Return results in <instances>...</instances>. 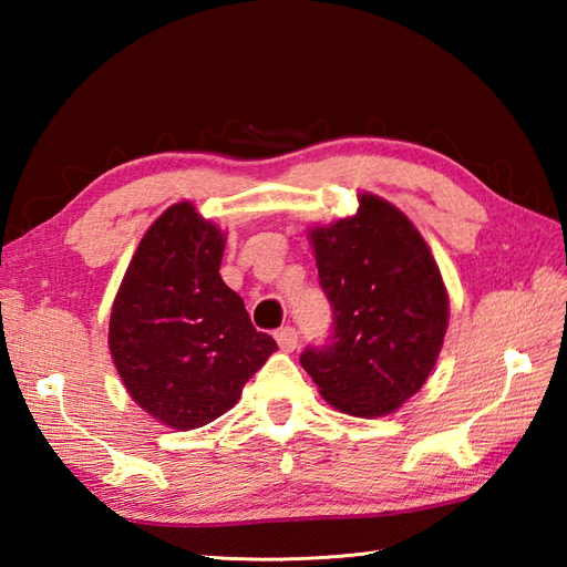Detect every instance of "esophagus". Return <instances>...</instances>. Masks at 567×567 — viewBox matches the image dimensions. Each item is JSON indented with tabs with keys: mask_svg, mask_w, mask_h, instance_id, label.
<instances>
[{
	"mask_svg": "<svg viewBox=\"0 0 567 567\" xmlns=\"http://www.w3.org/2000/svg\"><path fill=\"white\" fill-rule=\"evenodd\" d=\"M275 341H277V346L282 348V351H295V348H297V329H292V327L277 329Z\"/></svg>",
	"mask_w": 567,
	"mask_h": 567,
	"instance_id": "1",
	"label": "esophagus"
}]
</instances>
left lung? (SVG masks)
I'll use <instances>...</instances> for the list:
<instances>
[{
  "instance_id": "left-lung-1",
  "label": "left lung",
  "mask_w": 567,
  "mask_h": 567,
  "mask_svg": "<svg viewBox=\"0 0 567 567\" xmlns=\"http://www.w3.org/2000/svg\"><path fill=\"white\" fill-rule=\"evenodd\" d=\"M358 202L353 216L311 231L333 321L329 339L307 346L299 363L341 412L380 416L426 382L449 327V297L414 224L375 195Z\"/></svg>"
}]
</instances>
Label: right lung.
Instances as JSON below:
<instances>
[{"label":"right lung","mask_w":567,"mask_h":567,"mask_svg":"<svg viewBox=\"0 0 567 567\" xmlns=\"http://www.w3.org/2000/svg\"><path fill=\"white\" fill-rule=\"evenodd\" d=\"M221 256L219 228L173 204L141 238L112 307L110 348L128 394L179 431L228 412L277 351L221 280Z\"/></svg>","instance_id":"right-lung-1"}]
</instances>
